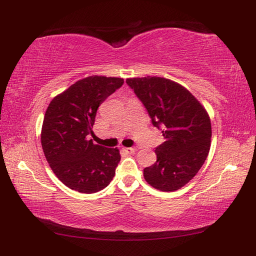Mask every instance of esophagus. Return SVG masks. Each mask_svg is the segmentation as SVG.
I'll return each mask as SVG.
<instances>
[{"label": "esophagus", "instance_id": "esophagus-1", "mask_svg": "<svg viewBox=\"0 0 256 256\" xmlns=\"http://www.w3.org/2000/svg\"><path fill=\"white\" fill-rule=\"evenodd\" d=\"M123 150L126 152L128 154H134L135 150H136V148H123Z\"/></svg>", "mask_w": 256, "mask_h": 256}]
</instances>
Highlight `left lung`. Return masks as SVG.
Returning a JSON list of instances; mask_svg holds the SVG:
<instances>
[{
	"label": "left lung",
	"instance_id": "1",
	"mask_svg": "<svg viewBox=\"0 0 256 256\" xmlns=\"http://www.w3.org/2000/svg\"><path fill=\"white\" fill-rule=\"evenodd\" d=\"M126 84L143 102L164 143L156 148L157 160L144 170L148 184L175 192L197 175L209 154L211 121L204 106L190 92L164 77L128 78Z\"/></svg>",
	"mask_w": 256,
	"mask_h": 256
}]
</instances>
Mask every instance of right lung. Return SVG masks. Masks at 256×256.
<instances>
[{
  "mask_svg": "<svg viewBox=\"0 0 256 256\" xmlns=\"http://www.w3.org/2000/svg\"><path fill=\"white\" fill-rule=\"evenodd\" d=\"M123 78L90 76L57 94L48 106L40 140L52 170L64 184L82 194H94L111 182L120 150L88 138L96 110L118 89Z\"/></svg>",
  "mask_w": 256,
  "mask_h": 256,
  "instance_id": "add662e5",
  "label": "right lung"
}]
</instances>
